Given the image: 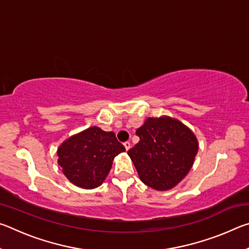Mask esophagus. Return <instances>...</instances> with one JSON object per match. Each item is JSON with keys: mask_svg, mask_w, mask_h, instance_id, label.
<instances>
[{"mask_svg": "<svg viewBox=\"0 0 249 249\" xmlns=\"http://www.w3.org/2000/svg\"><path fill=\"white\" fill-rule=\"evenodd\" d=\"M124 147H125L126 150H129V148H130V142H124Z\"/></svg>", "mask_w": 249, "mask_h": 249, "instance_id": "obj_1", "label": "esophagus"}]
</instances>
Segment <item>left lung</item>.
I'll return each instance as SVG.
<instances>
[{"label": "left lung", "instance_id": "left-lung-1", "mask_svg": "<svg viewBox=\"0 0 249 249\" xmlns=\"http://www.w3.org/2000/svg\"><path fill=\"white\" fill-rule=\"evenodd\" d=\"M140 142L128 150L140 179L157 191L175 188L195 163L199 142L182 122L162 115L148 117L136 130Z\"/></svg>", "mask_w": 249, "mask_h": 249}]
</instances>
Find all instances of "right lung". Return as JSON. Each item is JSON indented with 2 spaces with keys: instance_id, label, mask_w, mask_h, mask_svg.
<instances>
[{
  "instance_id": "right-lung-1",
  "label": "right lung",
  "mask_w": 249,
  "mask_h": 249,
  "mask_svg": "<svg viewBox=\"0 0 249 249\" xmlns=\"http://www.w3.org/2000/svg\"><path fill=\"white\" fill-rule=\"evenodd\" d=\"M124 151L125 147L117 142L114 133L92 126L67 138L58 147V165L71 183L95 189L104 182L114 158Z\"/></svg>"
}]
</instances>
